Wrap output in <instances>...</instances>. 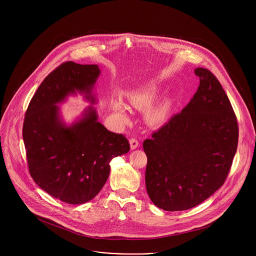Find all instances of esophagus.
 <instances>
[{
    "label": "esophagus",
    "mask_w": 256,
    "mask_h": 256,
    "mask_svg": "<svg viewBox=\"0 0 256 256\" xmlns=\"http://www.w3.org/2000/svg\"><path fill=\"white\" fill-rule=\"evenodd\" d=\"M130 149L136 150L138 147V142L136 138H130Z\"/></svg>",
    "instance_id": "esophagus-1"
}]
</instances>
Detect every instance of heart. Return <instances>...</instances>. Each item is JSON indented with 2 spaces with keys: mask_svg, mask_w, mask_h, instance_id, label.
<instances>
[{
  "mask_svg": "<svg viewBox=\"0 0 256 256\" xmlns=\"http://www.w3.org/2000/svg\"><path fill=\"white\" fill-rule=\"evenodd\" d=\"M155 92L152 90H147L144 92H138L134 93L130 96V102L134 107H136L138 110H146L148 109L152 103L155 100ZM112 110L114 114L118 116L120 122H128V116L126 112V109L124 105L120 100H114L112 102ZM165 114V108L164 107H157L152 109L149 114L150 120L157 122H159Z\"/></svg>",
  "mask_w": 256,
  "mask_h": 256,
  "instance_id": "1",
  "label": "heart"
}]
</instances>
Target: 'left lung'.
Here are the masks:
<instances>
[{"label": "left lung", "instance_id": "8db88e82", "mask_svg": "<svg viewBox=\"0 0 256 256\" xmlns=\"http://www.w3.org/2000/svg\"><path fill=\"white\" fill-rule=\"evenodd\" d=\"M194 72V98L142 144L146 188L168 212L192 208L220 188L237 151L238 124L227 94L208 70Z\"/></svg>", "mask_w": 256, "mask_h": 256}]
</instances>
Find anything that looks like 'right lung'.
Wrapping results in <instances>:
<instances>
[{
    "mask_svg": "<svg viewBox=\"0 0 256 256\" xmlns=\"http://www.w3.org/2000/svg\"><path fill=\"white\" fill-rule=\"evenodd\" d=\"M97 64L66 62L44 80L32 97L23 124L29 172L35 184L70 204L94 198L110 173L112 159L130 151L124 134L98 122L93 105L66 124L58 104L78 94L96 104Z\"/></svg>",
    "mask_w": 256,
    "mask_h": 256,
    "instance_id": "obj_1",
    "label": "right lung"
}]
</instances>
